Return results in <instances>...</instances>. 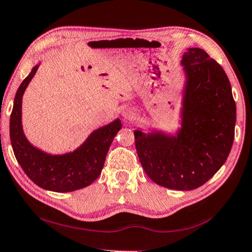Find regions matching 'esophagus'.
<instances>
[{"instance_id":"34e87169","label":"esophagus","mask_w":252,"mask_h":252,"mask_svg":"<svg viewBox=\"0 0 252 252\" xmlns=\"http://www.w3.org/2000/svg\"><path fill=\"white\" fill-rule=\"evenodd\" d=\"M135 117V111L132 107H125L122 110V118L125 119V121H131Z\"/></svg>"}]
</instances>
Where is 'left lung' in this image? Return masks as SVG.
I'll return each mask as SVG.
<instances>
[{"instance_id":"1","label":"left lung","mask_w":252,"mask_h":252,"mask_svg":"<svg viewBox=\"0 0 252 252\" xmlns=\"http://www.w3.org/2000/svg\"><path fill=\"white\" fill-rule=\"evenodd\" d=\"M181 126L133 131L135 149L151 181L170 189L191 190L221 168L234 139L235 102L226 74L201 48H187L181 61Z\"/></svg>"}]
</instances>
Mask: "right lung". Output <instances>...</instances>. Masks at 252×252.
Returning a JSON list of instances; mask_svg holds the SVG:
<instances>
[{
    "label": "right lung",
    "mask_w": 252,
    "mask_h": 252,
    "mask_svg": "<svg viewBox=\"0 0 252 252\" xmlns=\"http://www.w3.org/2000/svg\"><path fill=\"white\" fill-rule=\"evenodd\" d=\"M40 63L19 86L10 118V139L14 156L26 175L43 189L67 193L84 189L96 179L104 166L110 146L121 129L119 118L92 131L75 150L50 154L33 146L26 137L22 126V97Z\"/></svg>",
    "instance_id": "obj_1"
}]
</instances>
